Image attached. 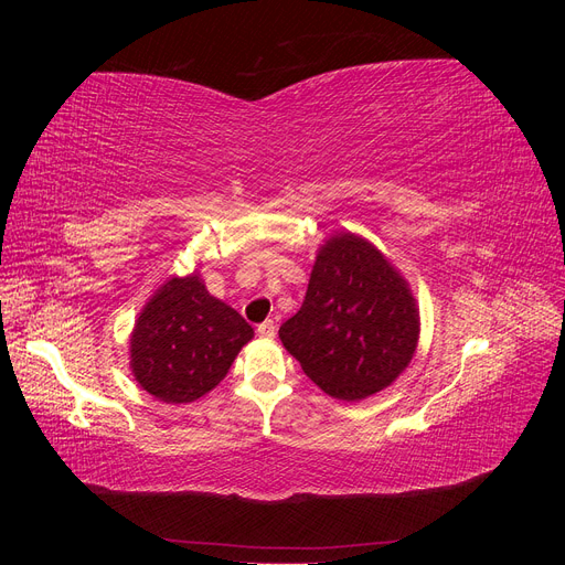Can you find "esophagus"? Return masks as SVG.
<instances>
[{
	"mask_svg": "<svg viewBox=\"0 0 565 565\" xmlns=\"http://www.w3.org/2000/svg\"><path fill=\"white\" fill-rule=\"evenodd\" d=\"M256 332H259V337H268V339H273V337H276V322H273V320H264L262 324H259V328H256Z\"/></svg>",
	"mask_w": 565,
	"mask_h": 565,
	"instance_id": "34e87169",
	"label": "esophagus"
}]
</instances>
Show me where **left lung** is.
Listing matches in <instances>:
<instances>
[{
	"instance_id": "1",
	"label": "left lung",
	"mask_w": 565,
	"mask_h": 565,
	"mask_svg": "<svg viewBox=\"0 0 565 565\" xmlns=\"http://www.w3.org/2000/svg\"><path fill=\"white\" fill-rule=\"evenodd\" d=\"M415 299L382 252L351 233L318 254L301 309L280 324L282 347L324 393L361 401L413 361Z\"/></svg>"
}]
</instances>
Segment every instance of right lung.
<instances>
[{"instance_id":"obj_1","label":"right lung","mask_w":565,"mask_h":565,"mask_svg":"<svg viewBox=\"0 0 565 565\" xmlns=\"http://www.w3.org/2000/svg\"><path fill=\"white\" fill-rule=\"evenodd\" d=\"M252 337V324L198 276L172 278L136 320L134 377L164 403H191L226 377Z\"/></svg>"}]
</instances>
